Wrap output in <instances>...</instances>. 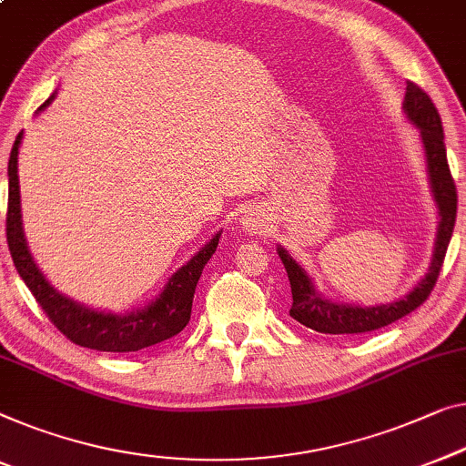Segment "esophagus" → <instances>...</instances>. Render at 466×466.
Instances as JSON below:
<instances>
[{
	"label": "esophagus",
	"mask_w": 466,
	"mask_h": 466,
	"mask_svg": "<svg viewBox=\"0 0 466 466\" xmlns=\"http://www.w3.org/2000/svg\"><path fill=\"white\" fill-rule=\"evenodd\" d=\"M241 228L249 235H262L268 231V217L258 208L254 210H248L244 217H241Z\"/></svg>",
	"instance_id": "esophagus-1"
}]
</instances>
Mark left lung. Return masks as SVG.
Returning <instances> with one entry per match:
<instances>
[{
    "mask_svg": "<svg viewBox=\"0 0 466 466\" xmlns=\"http://www.w3.org/2000/svg\"><path fill=\"white\" fill-rule=\"evenodd\" d=\"M403 111H406L408 119L420 130L424 153H427L431 191H433L437 210H440V227H437L435 252L433 260H431L429 273L400 300L376 307L345 305V302L328 300L326 296L317 292L315 283L309 278L305 268L289 256L286 248L278 246V254L288 271L289 288H292V309H289V315L296 321H300L302 326L315 329V332L363 334L389 326V323L401 319V317H406L414 309L420 307L429 299L431 289L435 288V281L440 278L443 258H446L448 244L451 239V231H454L458 204L456 185L450 174L446 143H443L441 117L435 109L433 100L429 98V94L412 82H408L406 87Z\"/></svg>",
    "mask_w": 466,
    "mask_h": 466,
    "instance_id": "obj_1",
    "label": "left lung"
}]
</instances>
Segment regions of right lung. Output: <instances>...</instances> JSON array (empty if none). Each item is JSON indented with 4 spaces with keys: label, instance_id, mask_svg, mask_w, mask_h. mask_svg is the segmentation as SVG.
I'll list each match as a JSON object with an SVG mask.
<instances>
[{
    "label": "right lung",
    "instance_id": "add662e5",
    "mask_svg": "<svg viewBox=\"0 0 466 466\" xmlns=\"http://www.w3.org/2000/svg\"><path fill=\"white\" fill-rule=\"evenodd\" d=\"M54 100V94L39 106L44 111ZM23 132L18 134L12 147L8 161V218H5V235H8V248L15 260V267L20 278L35 296L39 307L50 317V321L63 332L71 342L79 347L106 350V353H127V350H140L157 342H164L178 332L191 319L193 294L201 278V271L217 252L220 231L208 241V244L193 256L191 260L172 275L164 289L155 296L149 305L137 311L117 315L94 311L79 305L69 296L60 294L50 286L46 275L33 260L26 246L23 231V214H20V187H18V149Z\"/></svg>",
    "mask_w": 466,
    "mask_h": 466
}]
</instances>
